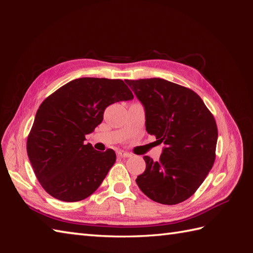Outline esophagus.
I'll return each instance as SVG.
<instances>
[{"label": "esophagus", "instance_id": "esophagus-1", "mask_svg": "<svg viewBox=\"0 0 253 253\" xmlns=\"http://www.w3.org/2000/svg\"><path fill=\"white\" fill-rule=\"evenodd\" d=\"M116 153H117V156L118 157H129V156H131V154H129V153L125 152V151H122V150H118Z\"/></svg>", "mask_w": 253, "mask_h": 253}]
</instances>
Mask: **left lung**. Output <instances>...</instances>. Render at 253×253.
Here are the masks:
<instances>
[{
	"label": "left lung",
	"mask_w": 253,
	"mask_h": 253,
	"mask_svg": "<svg viewBox=\"0 0 253 253\" xmlns=\"http://www.w3.org/2000/svg\"><path fill=\"white\" fill-rule=\"evenodd\" d=\"M145 112V129L165 148L158 162L143 156L139 189L152 201L176 205L188 200L215 160L217 126L192 89L160 78L126 80Z\"/></svg>",
	"instance_id": "1"
}]
</instances>
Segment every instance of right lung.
<instances>
[{"mask_svg":"<svg viewBox=\"0 0 253 253\" xmlns=\"http://www.w3.org/2000/svg\"><path fill=\"white\" fill-rule=\"evenodd\" d=\"M134 96L120 79L79 78L48 96L27 137V155L43 189L62 202L93 194L116 162L112 149L96 151L85 135L103 120L109 105Z\"/></svg>","mask_w":253,"mask_h":253,"instance_id":"add662e5","label":"right lung"}]
</instances>
